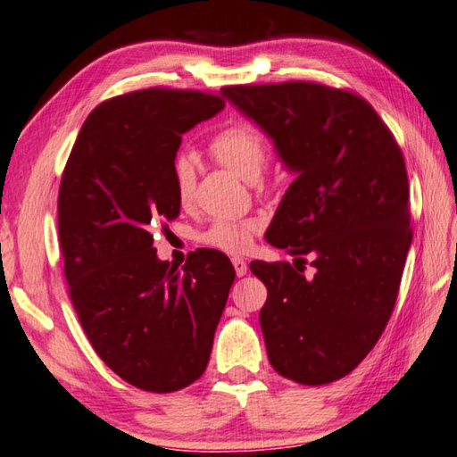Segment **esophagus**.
Returning a JSON list of instances; mask_svg holds the SVG:
<instances>
[{"instance_id": "1", "label": "esophagus", "mask_w": 457, "mask_h": 457, "mask_svg": "<svg viewBox=\"0 0 457 457\" xmlns=\"http://www.w3.org/2000/svg\"><path fill=\"white\" fill-rule=\"evenodd\" d=\"M231 263H234V270H236V273H237V278L245 276V273H247V263H245V260H242V257H234V260H231Z\"/></svg>"}]
</instances>
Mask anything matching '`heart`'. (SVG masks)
Instances as JSON below:
<instances>
[{
	"label": "heart",
	"instance_id": "obj_1",
	"mask_svg": "<svg viewBox=\"0 0 457 457\" xmlns=\"http://www.w3.org/2000/svg\"><path fill=\"white\" fill-rule=\"evenodd\" d=\"M210 154L228 170L245 181H255L262 176L268 144L263 134L250 123L236 121L221 128L212 137ZM173 186L181 205L192 204L195 194V165L189 157H178L173 162ZM260 231V221L245 220H215L200 236V242L226 253H244L252 245L253 236Z\"/></svg>",
	"mask_w": 457,
	"mask_h": 457
}]
</instances>
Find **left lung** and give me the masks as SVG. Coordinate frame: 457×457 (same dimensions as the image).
Listing matches in <instances>:
<instances>
[{
    "instance_id": "left-lung-1",
    "label": "left lung",
    "mask_w": 457,
    "mask_h": 457,
    "mask_svg": "<svg viewBox=\"0 0 457 457\" xmlns=\"http://www.w3.org/2000/svg\"><path fill=\"white\" fill-rule=\"evenodd\" d=\"M221 96L295 173L265 231L294 265L250 263L268 287L260 323L270 363L297 384H329L366 358L394 312L411 245L403 155L350 91L287 81ZM303 254L312 255V274Z\"/></svg>"
}]
</instances>
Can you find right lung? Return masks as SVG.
Here are the masks:
<instances>
[{
    "mask_svg": "<svg viewBox=\"0 0 457 457\" xmlns=\"http://www.w3.org/2000/svg\"><path fill=\"white\" fill-rule=\"evenodd\" d=\"M220 96L142 89L97 105L65 163L57 223L65 279L89 344L121 379L170 394L202 376L236 279L221 252L181 270L157 257L154 231L179 215L181 136L223 110Z\"/></svg>",
    "mask_w": 457,
    "mask_h": 457,
    "instance_id": "add662e5",
    "label": "right lung"
}]
</instances>
